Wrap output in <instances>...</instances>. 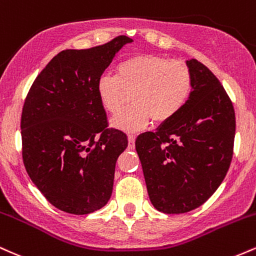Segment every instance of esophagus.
Returning <instances> with one entry per match:
<instances>
[{
	"label": "esophagus",
	"mask_w": 256,
	"mask_h": 256,
	"mask_svg": "<svg viewBox=\"0 0 256 256\" xmlns=\"http://www.w3.org/2000/svg\"><path fill=\"white\" fill-rule=\"evenodd\" d=\"M128 149H134V140H136V136H134V134H128Z\"/></svg>",
	"instance_id": "esophagus-1"
}]
</instances>
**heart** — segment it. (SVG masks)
<instances>
[{"label":"heart","instance_id":"b5f03b06","mask_svg":"<svg viewBox=\"0 0 256 256\" xmlns=\"http://www.w3.org/2000/svg\"><path fill=\"white\" fill-rule=\"evenodd\" d=\"M102 107L116 114L132 94L134 106L116 116L112 125L126 132L168 122L186 104L192 90V74L180 60L160 55H136L116 67V76H102L96 85Z\"/></svg>","mask_w":256,"mask_h":256}]
</instances>
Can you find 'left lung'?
Instances as JSON below:
<instances>
[{"label": "left lung", "instance_id": "left-lung-1", "mask_svg": "<svg viewBox=\"0 0 256 256\" xmlns=\"http://www.w3.org/2000/svg\"><path fill=\"white\" fill-rule=\"evenodd\" d=\"M192 90L184 107L136 140L152 204L167 214L204 204L224 180L234 155L236 116L224 86L195 58L186 61Z\"/></svg>", "mask_w": 256, "mask_h": 256}]
</instances>
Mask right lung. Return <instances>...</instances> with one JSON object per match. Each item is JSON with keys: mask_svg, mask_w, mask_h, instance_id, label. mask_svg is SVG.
<instances>
[{"mask_svg": "<svg viewBox=\"0 0 256 256\" xmlns=\"http://www.w3.org/2000/svg\"><path fill=\"white\" fill-rule=\"evenodd\" d=\"M116 36L89 49L55 55L32 83L22 122L26 172L58 210L89 214L110 201L124 132L108 128L96 85L122 46Z\"/></svg>", "mask_w": 256, "mask_h": 256, "instance_id": "right-lung-1", "label": "right lung"}]
</instances>
